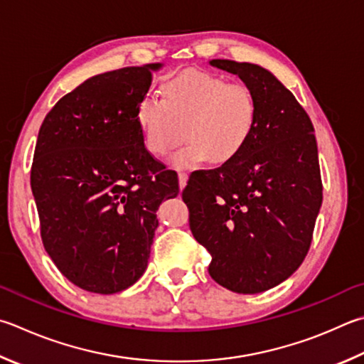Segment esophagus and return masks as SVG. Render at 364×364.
Here are the masks:
<instances>
[{"label": "esophagus", "instance_id": "obj_1", "mask_svg": "<svg viewBox=\"0 0 364 364\" xmlns=\"http://www.w3.org/2000/svg\"><path fill=\"white\" fill-rule=\"evenodd\" d=\"M178 183H180V189H184V186H186L188 183V173L180 171V173H178Z\"/></svg>", "mask_w": 364, "mask_h": 364}]
</instances>
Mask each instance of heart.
<instances>
[{"mask_svg":"<svg viewBox=\"0 0 364 364\" xmlns=\"http://www.w3.org/2000/svg\"><path fill=\"white\" fill-rule=\"evenodd\" d=\"M135 117L144 146L156 157L167 156L186 134L189 141L170 157V164L194 168L208 161L228 164L245 149L255 132L257 105L245 84L189 70L162 84V98L144 95Z\"/></svg>","mask_w":364,"mask_h":364,"instance_id":"obj_1","label":"heart"}]
</instances>
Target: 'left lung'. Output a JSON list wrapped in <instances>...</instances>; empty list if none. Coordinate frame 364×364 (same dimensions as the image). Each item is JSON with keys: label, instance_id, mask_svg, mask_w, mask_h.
<instances>
[{"label": "left lung", "instance_id": "8db88e82", "mask_svg": "<svg viewBox=\"0 0 364 364\" xmlns=\"http://www.w3.org/2000/svg\"><path fill=\"white\" fill-rule=\"evenodd\" d=\"M239 76L257 105L253 136L234 161L191 175L183 189L208 274L234 293H262L301 266L323 200L314 125L294 95L259 65L211 60Z\"/></svg>", "mask_w": 364, "mask_h": 364}]
</instances>
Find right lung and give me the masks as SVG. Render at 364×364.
Returning a JSON list of instances; mask_svg holds the SVG:
<instances>
[{"mask_svg": "<svg viewBox=\"0 0 364 364\" xmlns=\"http://www.w3.org/2000/svg\"><path fill=\"white\" fill-rule=\"evenodd\" d=\"M161 63L84 81L44 117L31 165L43 245L57 269L90 293L113 294L148 266L156 211L180 193L151 156L136 105Z\"/></svg>", "mask_w": 364, "mask_h": 364, "instance_id": "obj_1", "label": "right lung"}]
</instances>
